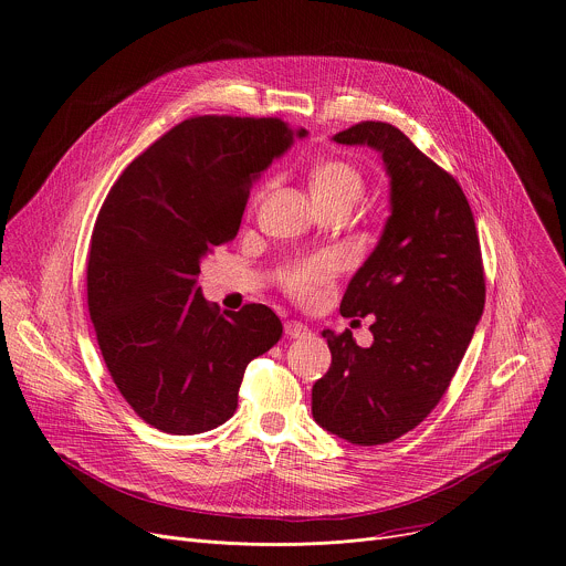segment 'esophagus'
Segmentation results:
<instances>
[{
  "mask_svg": "<svg viewBox=\"0 0 566 566\" xmlns=\"http://www.w3.org/2000/svg\"><path fill=\"white\" fill-rule=\"evenodd\" d=\"M284 333L289 337H306V335H311V328L297 319H289V322H284Z\"/></svg>",
  "mask_w": 566,
  "mask_h": 566,
  "instance_id": "esophagus-1",
  "label": "esophagus"
}]
</instances>
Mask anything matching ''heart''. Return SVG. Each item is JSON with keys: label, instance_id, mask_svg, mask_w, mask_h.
<instances>
[{"label": "heart", "instance_id": "1", "mask_svg": "<svg viewBox=\"0 0 566 566\" xmlns=\"http://www.w3.org/2000/svg\"><path fill=\"white\" fill-rule=\"evenodd\" d=\"M311 193L317 205H331L339 200L355 202L361 193V177L359 172L339 159L322 161L311 172ZM337 273V260L333 255H315L304 262L293 264L284 273L286 291L297 297L306 300L313 291L326 284Z\"/></svg>", "mask_w": 566, "mask_h": 566}]
</instances>
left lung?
<instances>
[{
    "mask_svg": "<svg viewBox=\"0 0 566 566\" xmlns=\"http://www.w3.org/2000/svg\"><path fill=\"white\" fill-rule=\"evenodd\" d=\"M333 142L380 153L391 216L339 304L344 317L375 315L373 344L322 331L331 368L311 409L350 444H387L436 409L469 348L484 311L480 240L460 184L400 128L361 122Z\"/></svg>",
    "mask_w": 566,
    "mask_h": 566,
    "instance_id": "left-lung-1",
    "label": "left lung"
}]
</instances>
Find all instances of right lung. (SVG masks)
Wrapping results in <instances>:
<instances>
[{
    "mask_svg": "<svg viewBox=\"0 0 566 566\" xmlns=\"http://www.w3.org/2000/svg\"><path fill=\"white\" fill-rule=\"evenodd\" d=\"M304 128L275 117L184 119L108 191L88 251V311L113 382L170 436L224 424L247 364L282 337L264 304L224 311L198 286L202 260L238 235L251 186Z\"/></svg>",
    "mask_w": 566,
    "mask_h": 566,
    "instance_id": "obj_1",
    "label": "right lung"
}]
</instances>
